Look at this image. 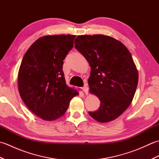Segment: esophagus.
<instances>
[{
  "label": "esophagus",
  "mask_w": 159,
  "mask_h": 159,
  "mask_svg": "<svg viewBox=\"0 0 159 159\" xmlns=\"http://www.w3.org/2000/svg\"><path fill=\"white\" fill-rule=\"evenodd\" d=\"M82 89L84 92H85V94H87L88 93V87H87V84L85 83V85H84L83 87H82Z\"/></svg>",
  "instance_id": "1"
}]
</instances>
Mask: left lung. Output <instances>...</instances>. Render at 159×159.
Listing matches in <instances>:
<instances>
[{
	"label": "left lung",
	"instance_id": "1",
	"mask_svg": "<svg viewBox=\"0 0 159 159\" xmlns=\"http://www.w3.org/2000/svg\"><path fill=\"white\" fill-rule=\"evenodd\" d=\"M74 44L89 63L90 92L101 102L89 116L100 123L116 120L130 106L138 84V71L129 50L103 35H79Z\"/></svg>",
	"mask_w": 159,
	"mask_h": 159
}]
</instances>
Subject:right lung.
<instances>
[{
    "mask_svg": "<svg viewBox=\"0 0 159 159\" xmlns=\"http://www.w3.org/2000/svg\"><path fill=\"white\" fill-rule=\"evenodd\" d=\"M76 35H46L30 46L20 65V97L30 111L46 121L63 116L79 92L66 85L63 60L74 46Z\"/></svg>",
    "mask_w": 159,
    "mask_h": 159,
    "instance_id": "1",
    "label": "right lung"
}]
</instances>
